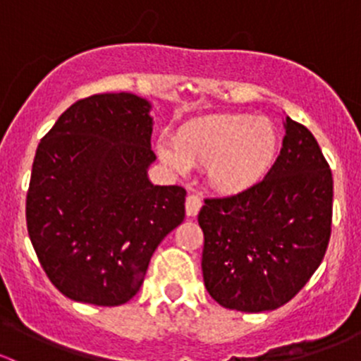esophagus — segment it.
<instances>
[{
	"mask_svg": "<svg viewBox=\"0 0 361 361\" xmlns=\"http://www.w3.org/2000/svg\"><path fill=\"white\" fill-rule=\"evenodd\" d=\"M201 206H202V201L199 195H195V194L187 195V201H185V209H187L188 216H195V214L199 213V209H201Z\"/></svg>",
	"mask_w": 361,
	"mask_h": 361,
	"instance_id": "esophagus-1",
	"label": "esophagus"
}]
</instances>
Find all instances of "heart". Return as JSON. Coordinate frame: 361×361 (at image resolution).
Returning a JSON list of instances; mask_svg holds the SVG:
<instances>
[{
  "label": "heart",
  "instance_id": "1",
  "mask_svg": "<svg viewBox=\"0 0 361 361\" xmlns=\"http://www.w3.org/2000/svg\"><path fill=\"white\" fill-rule=\"evenodd\" d=\"M278 143V133L269 120L221 113L181 127L174 136V148L162 141L159 155L178 173L188 171V166H206L209 183L216 190L234 194L267 173Z\"/></svg>",
  "mask_w": 361,
  "mask_h": 361
}]
</instances>
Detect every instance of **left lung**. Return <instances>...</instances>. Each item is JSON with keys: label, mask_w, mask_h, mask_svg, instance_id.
<instances>
[{"label": "left lung", "mask_w": 361, "mask_h": 361, "mask_svg": "<svg viewBox=\"0 0 361 361\" xmlns=\"http://www.w3.org/2000/svg\"><path fill=\"white\" fill-rule=\"evenodd\" d=\"M274 166L228 197L204 199L202 278L220 305L272 311L305 286L332 234L334 180L307 127L286 116Z\"/></svg>", "instance_id": "obj_1"}]
</instances>
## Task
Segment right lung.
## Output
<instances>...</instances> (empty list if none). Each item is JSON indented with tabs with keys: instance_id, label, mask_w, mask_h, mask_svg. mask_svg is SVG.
Wrapping results in <instances>:
<instances>
[{
	"instance_id": "obj_1",
	"label": "right lung",
	"mask_w": 361,
	"mask_h": 361,
	"mask_svg": "<svg viewBox=\"0 0 361 361\" xmlns=\"http://www.w3.org/2000/svg\"><path fill=\"white\" fill-rule=\"evenodd\" d=\"M148 111L134 94H94L39 141L25 221L43 271L71 300L126 304L160 241L183 221L185 188L148 180Z\"/></svg>"
}]
</instances>
